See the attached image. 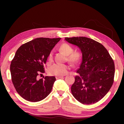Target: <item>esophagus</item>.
<instances>
[{
	"label": "esophagus",
	"mask_w": 124,
	"mask_h": 124,
	"mask_svg": "<svg viewBox=\"0 0 124 124\" xmlns=\"http://www.w3.org/2000/svg\"><path fill=\"white\" fill-rule=\"evenodd\" d=\"M63 76H56V79H60V78H63Z\"/></svg>",
	"instance_id": "obj_1"
}]
</instances>
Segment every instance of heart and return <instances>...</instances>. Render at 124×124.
<instances>
[{
  "label": "heart",
  "instance_id": "heart-1",
  "mask_svg": "<svg viewBox=\"0 0 124 124\" xmlns=\"http://www.w3.org/2000/svg\"><path fill=\"white\" fill-rule=\"evenodd\" d=\"M60 49L65 55L67 56V60L72 64L79 63L82 60L83 53L80 50L74 51V49L67 43H63L60 46ZM53 60V52L51 51L49 55V61ZM70 66L67 64L55 63L48 68V73L51 75L62 76L66 74L70 70Z\"/></svg>",
  "mask_w": 124,
  "mask_h": 124
}]
</instances>
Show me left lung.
I'll list each match as a JSON object with an SVG mask.
<instances>
[{"instance_id": "8db88e82", "label": "left lung", "mask_w": 124, "mask_h": 124, "mask_svg": "<svg viewBox=\"0 0 124 124\" xmlns=\"http://www.w3.org/2000/svg\"><path fill=\"white\" fill-rule=\"evenodd\" d=\"M65 40L78 46L83 53L71 87L72 95L82 104L95 103L108 93L114 82V61L103 45L93 39L80 37Z\"/></svg>"}]
</instances>
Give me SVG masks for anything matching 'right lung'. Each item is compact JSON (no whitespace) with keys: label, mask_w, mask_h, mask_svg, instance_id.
Wrapping results in <instances>:
<instances>
[{"label":"right lung","mask_w":124,"mask_h":124,"mask_svg":"<svg viewBox=\"0 0 124 124\" xmlns=\"http://www.w3.org/2000/svg\"><path fill=\"white\" fill-rule=\"evenodd\" d=\"M61 38H38L18 48L10 64L12 82L17 93L28 101L38 102L49 95L56 78L43 77L44 64L52 49Z\"/></svg>","instance_id":"right-lung-1"}]
</instances>
